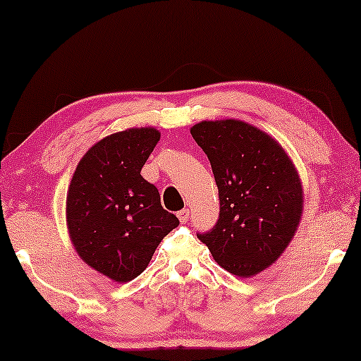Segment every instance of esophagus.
Returning a JSON list of instances; mask_svg holds the SVG:
<instances>
[{
	"label": "esophagus",
	"instance_id": "34e87169",
	"mask_svg": "<svg viewBox=\"0 0 361 361\" xmlns=\"http://www.w3.org/2000/svg\"><path fill=\"white\" fill-rule=\"evenodd\" d=\"M178 219H180L181 224H185V222L190 221V209H181L178 212Z\"/></svg>",
	"mask_w": 361,
	"mask_h": 361
}]
</instances>
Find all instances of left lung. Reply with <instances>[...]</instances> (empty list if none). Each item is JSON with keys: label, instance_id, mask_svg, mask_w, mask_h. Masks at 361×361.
Returning <instances> with one entry per match:
<instances>
[{"label": "left lung", "instance_id": "obj_1", "mask_svg": "<svg viewBox=\"0 0 361 361\" xmlns=\"http://www.w3.org/2000/svg\"><path fill=\"white\" fill-rule=\"evenodd\" d=\"M211 161L219 219L197 233L232 275L255 276L289 245L302 214L298 170L278 142L243 121H201L191 128Z\"/></svg>", "mask_w": 361, "mask_h": 361}]
</instances>
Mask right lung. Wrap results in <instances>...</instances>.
<instances>
[{"mask_svg": "<svg viewBox=\"0 0 361 361\" xmlns=\"http://www.w3.org/2000/svg\"><path fill=\"white\" fill-rule=\"evenodd\" d=\"M160 132L134 128L91 147L75 170L67 192V226L86 265L118 283L149 267L155 248L180 224L160 204L159 190L142 178Z\"/></svg>", "mask_w": 361, "mask_h": 361, "instance_id": "add662e5", "label": "right lung"}]
</instances>
